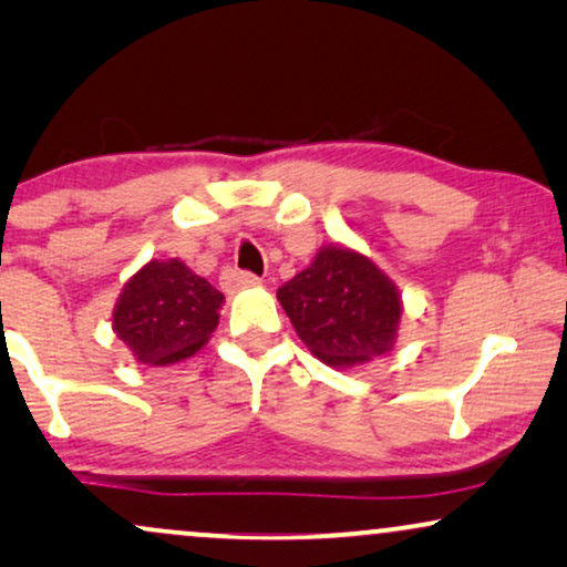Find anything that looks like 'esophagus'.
I'll use <instances>...</instances> for the list:
<instances>
[{"mask_svg":"<svg viewBox=\"0 0 567 567\" xmlns=\"http://www.w3.org/2000/svg\"><path fill=\"white\" fill-rule=\"evenodd\" d=\"M260 284L258 276L247 274V270H239V268H227L221 274V286L227 291H237V289H245V286H255Z\"/></svg>","mask_w":567,"mask_h":567,"instance_id":"esophagus-1","label":"esophagus"}]
</instances>
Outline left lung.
I'll return each mask as SVG.
<instances>
[{"label": "left lung", "instance_id": "left-lung-1", "mask_svg": "<svg viewBox=\"0 0 567 567\" xmlns=\"http://www.w3.org/2000/svg\"><path fill=\"white\" fill-rule=\"evenodd\" d=\"M299 338L330 367H353L392 351L400 291L367 255L328 245L312 266L278 289Z\"/></svg>", "mask_w": 567, "mask_h": 567}]
</instances>
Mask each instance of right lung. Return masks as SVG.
I'll return each instance as SVG.
<instances>
[{"mask_svg": "<svg viewBox=\"0 0 567 567\" xmlns=\"http://www.w3.org/2000/svg\"><path fill=\"white\" fill-rule=\"evenodd\" d=\"M224 293L183 260H150L123 286L113 330L136 361L167 367L200 351L219 324Z\"/></svg>", "mask_w": 567, "mask_h": 567, "instance_id": "obj_1", "label": "right lung"}]
</instances>
